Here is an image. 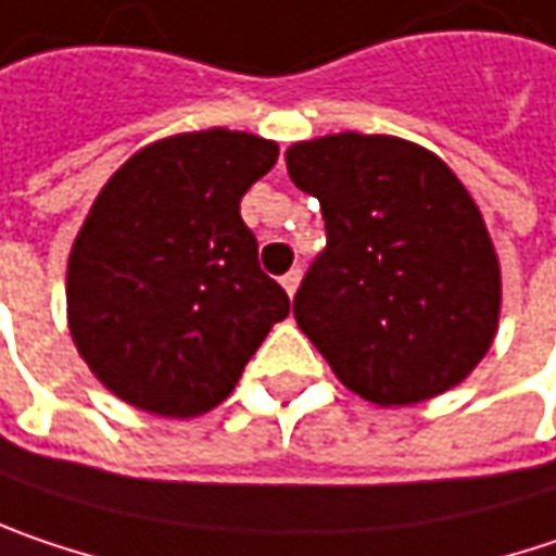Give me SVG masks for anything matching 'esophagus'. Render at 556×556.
<instances>
[{"label": "esophagus", "mask_w": 556, "mask_h": 556, "mask_svg": "<svg viewBox=\"0 0 556 556\" xmlns=\"http://www.w3.org/2000/svg\"><path fill=\"white\" fill-rule=\"evenodd\" d=\"M281 288H285V291H288L291 298L298 294V288H300V268H291V271H288V275L281 278Z\"/></svg>", "instance_id": "34e87169"}]
</instances>
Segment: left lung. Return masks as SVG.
<instances>
[{
	"instance_id": "1",
	"label": "left lung",
	"mask_w": 556,
	"mask_h": 556,
	"mask_svg": "<svg viewBox=\"0 0 556 556\" xmlns=\"http://www.w3.org/2000/svg\"><path fill=\"white\" fill-rule=\"evenodd\" d=\"M285 157L326 220V250L294 298L303 336L382 408L458 386L500 319V262L468 189L433 151L395 136L338 132Z\"/></svg>"
}]
</instances>
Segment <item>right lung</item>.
Here are the masks:
<instances>
[{"mask_svg": "<svg viewBox=\"0 0 556 556\" xmlns=\"http://www.w3.org/2000/svg\"><path fill=\"white\" fill-rule=\"evenodd\" d=\"M275 161V141L205 129L151 141L106 179L72 243L65 303L78 354L116 399L205 415L291 313L240 218Z\"/></svg>", "mask_w": 556, "mask_h": 556, "instance_id": "1", "label": "right lung"}]
</instances>
